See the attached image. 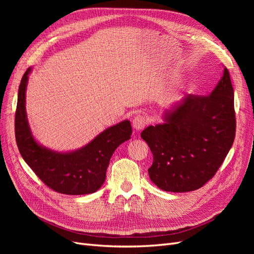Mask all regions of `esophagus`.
<instances>
[{
	"instance_id": "obj_1",
	"label": "esophagus",
	"mask_w": 254,
	"mask_h": 254,
	"mask_svg": "<svg viewBox=\"0 0 254 254\" xmlns=\"http://www.w3.org/2000/svg\"><path fill=\"white\" fill-rule=\"evenodd\" d=\"M132 126L135 130H142L146 126V119L143 115H136V117L132 120Z\"/></svg>"
}]
</instances>
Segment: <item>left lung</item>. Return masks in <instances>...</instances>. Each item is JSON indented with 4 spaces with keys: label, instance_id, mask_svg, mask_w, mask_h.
<instances>
[{
    "label": "left lung",
    "instance_id": "1",
    "mask_svg": "<svg viewBox=\"0 0 254 254\" xmlns=\"http://www.w3.org/2000/svg\"><path fill=\"white\" fill-rule=\"evenodd\" d=\"M163 121L141 133L153 156L150 180L174 193L200 189L234 142V91L228 68L210 95L187 94L164 112Z\"/></svg>",
    "mask_w": 254,
    "mask_h": 254
}]
</instances>
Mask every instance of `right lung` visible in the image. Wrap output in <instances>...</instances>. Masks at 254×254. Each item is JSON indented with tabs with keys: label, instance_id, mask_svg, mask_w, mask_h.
<instances>
[{
	"label": "right lung",
	"instance_id": "1",
	"mask_svg": "<svg viewBox=\"0 0 254 254\" xmlns=\"http://www.w3.org/2000/svg\"><path fill=\"white\" fill-rule=\"evenodd\" d=\"M28 67L23 75L18 92L14 119L16 141L22 158L53 190L66 195L92 194L101 189L114 150L132 133L129 121L107 128L83 147L68 152L49 149L38 143L28 125L25 93Z\"/></svg>",
	"mask_w": 254,
	"mask_h": 254
}]
</instances>
